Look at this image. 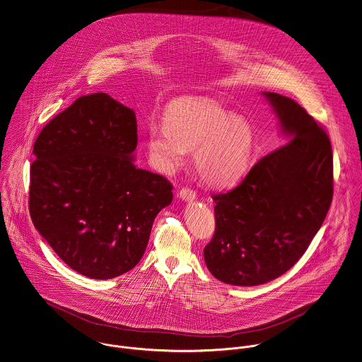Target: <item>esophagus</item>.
<instances>
[{
  "mask_svg": "<svg viewBox=\"0 0 362 362\" xmlns=\"http://www.w3.org/2000/svg\"><path fill=\"white\" fill-rule=\"evenodd\" d=\"M179 197L183 199V201H193L197 198V193H195L194 190H192V189H189V187H185V189H182L180 192H179Z\"/></svg>",
  "mask_w": 362,
  "mask_h": 362,
  "instance_id": "34e87169",
  "label": "esophagus"
}]
</instances>
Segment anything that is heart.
I'll use <instances>...</instances> for the list:
<instances>
[{"mask_svg":"<svg viewBox=\"0 0 362 362\" xmlns=\"http://www.w3.org/2000/svg\"><path fill=\"white\" fill-rule=\"evenodd\" d=\"M154 165L163 172L179 167L192 150L195 173L208 185L223 187L248 170L255 146L250 122L211 100H177L146 129Z\"/></svg>","mask_w":362,"mask_h":362,"instance_id":"b5f03b06","label":"heart"}]
</instances>
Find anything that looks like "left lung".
<instances>
[{"instance_id": "8db88e82", "label": "left lung", "mask_w": 362, "mask_h": 362, "mask_svg": "<svg viewBox=\"0 0 362 362\" xmlns=\"http://www.w3.org/2000/svg\"><path fill=\"white\" fill-rule=\"evenodd\" d=\"M288 143L257 161L233 190L215 194L216 228L204 248L214 277L253 286L288 272L322 226L334 195L328 135L295 100L262 92Z\"/></svg>"}]
</instances>
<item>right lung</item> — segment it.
Segmentation results:
<instances>
[{"label":"right lung","instance_id":"1","mask_svg":"<svg viewBox=\"0 0 362 362\" xmlns=\"http://www.w3.org/2000/svg\"><path fill=\"white\" fill-rule=\"evenodd\" d=\"M135 112L107 93L78 98L34 143L28 209L34 227L74 272L118 277L139 263L167 177L135 167Z\"/></svg>","mask_w":362,"mask_h":362}]
</instances>
